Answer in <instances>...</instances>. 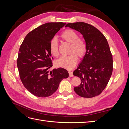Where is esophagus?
<instances>
[{
	"mask_svg": "<svg viewBox=\"0 0 129 129\" xmlns=\"http://www.w3.org/2000/svg\"><path fill=\"white\" fill-rule=\"evenodd\" d=\"M68 73H69V75L70 77H73L74 76L73 74V72L72 71H69Z\"/></svg>",
	"mask_w": 129,
	"mask_h": 129,
	"instance_id": "1",
	"label": "esophagus"
}]
</instances>
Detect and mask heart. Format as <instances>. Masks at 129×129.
<instances>
[{"mask_svg":"<svg viewBox=\"0 0 129 129\" xmlns=\"http://www.w3.org/2000/svg\"><path fill=\"white\" fill-rule=\"evenodd\" d=\"M61 38L66 42L71 44L69 53L71 55L62 56L56 61V64L61 68L72 69L75 67L78 61V55L80 57H83L87 52V46L83 39L79 38V35L72 29L64 30L61 35ZM49 50L52 55L58 56V45L56 38H54L49 44Z\"/></svg>","mask_w":129,"mask_h":129,"instance_id":"b5f03b06","label":"heart"}]
</instances>
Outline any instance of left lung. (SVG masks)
I'll return each mask as SVG.
<instances>
[{"label":"left lung","mask_w":129,"mask_h":129,"mask_svg":"<svg viewBox=\"0 0 129 129\" xmlns=\"http://www.w3.org/2000/svg\"><path fill=\"white\" fill-rule=\"evenodd\" d=\"M66 27L80 32L87 46L86 54L73 72L81 80L74 91L85 98L98 96L107 87L113 70L112 56L107 39L98 29L87 23H69Z\"/></svg>","instance_id":"1"}]
</instances>
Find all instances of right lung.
I'll return each instance as SVG.
<instances>
[{
    "label": "right lung",
    "mask_w": 129,
    "mask_h": 129,
    "mask_svg": "<svg viewBox=\"0 0 129 129\" xmlns=\"http://www.w3.org/2000/svg\"><path fill=\"white\" fill-rule=\"evenodd\" d=\"M65 22H48L27 34L19 48L17 61L19 76L24 87L34 96L46 97L58 89L60 82L69 76L63 68L54 69L49 44Z\"/></svg>",
    "instance_id": "1"
}]
</instances>
